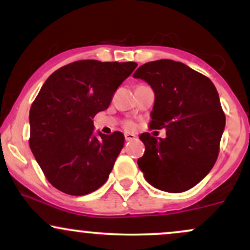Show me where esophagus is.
<instances>
[{
	"mask_svg": "<svg viewBox=\"0 0 250 250\" xmlns=\"http://www.w3.org/2000/svg\"><path fill=\"white\" fill-rule=\"evenodd\" d=\"M125 141H133V140L136 139V136H135L134 134L125 133Z\"/></svg>",
	"mask_w": 250,
	"mask_h": 250,
	"instance_id": "esophagus-1",
	"label": "esophagus"
}]
</instances>
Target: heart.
<instances>
[{"instance_id":"1","label":"heart","mask_w":250,"mask_h":250,"mask_svg":"<svg viewBox=\"0 0 250 250\" xmlns=\"http://www.w3.org/2000/svg\"><path fill=\"white\" fill-rule=\"evenodd\" d=\"M134 123L133 122H127V125H125V128L127 129H134Z\"/></svg>"}]
</instances>
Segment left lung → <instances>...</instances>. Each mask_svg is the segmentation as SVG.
I'll list each match as a JSON object with an SVG mask.
<instances>
[{
  "mask_svg": "<svg viewBox=\"0 0 250 250\" xmlns=\"http://www.w3.org/2000/svg\"><path fill=\"white\" fill-rule=\"evenodd\" d=\"M133 77L153 88L150 129H166V139L140 135L145 154L137 165L148 183L168 193L196 186L216 162L226 116L214 83L173 60L141 65Z\"/></svg>",
  "mask_w": 250,
  "mask_h": 250,
  "instance_id": "8db88e82",
  "label": "left lung"
}]
</instances>
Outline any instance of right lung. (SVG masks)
Here are the masks:
<instances>
[{"label":"right lung","mask_w":250,"mask_h":250,"mask_svg":"<svg viewBox=\"0 0 250 250\" xmlns=\"http://www.w3.org/2000/svg\"><path fill=\"white\" fill-rule=\"evenodd\" d=\"M135 62L76 61L54 71L29 113V146L56 189L82 196L99 189L125 145L120 131L94 134L93 119L110 104Z\"/></svg>","instance_id":"obj_1"}]
</instances>
